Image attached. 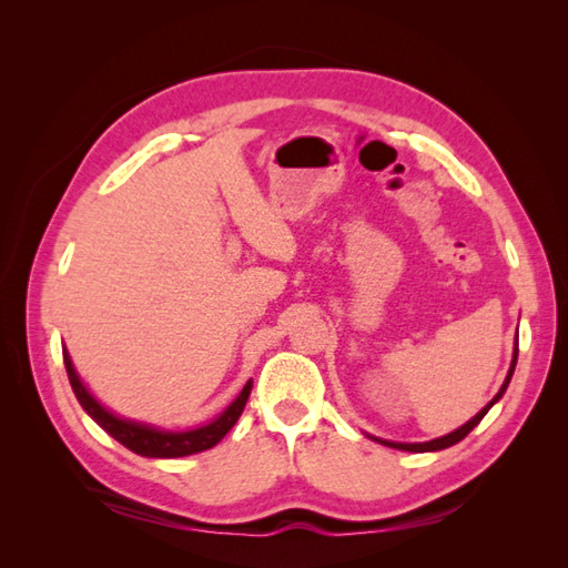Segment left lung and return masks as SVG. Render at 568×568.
Segmentation results:
<instances>
[{
	"instance_id": "left-lung-1",
	"label": "left lung",
	"mask_w": 568,
	"mask_h": 568,
	"mask_svg": "<svg viewBox=\"0 0 568 568\" xmlns=\"http://www.w3.org/2000/svg\"><path fill=\"white\" fill-rule=\"evenodd\" d=\"M517 357H519V341H517V346H514V357H511V367H509V372H507V379H505V384H503V388L497 390V395L495 398L478 412L476 417H471L467 424H462L459 428H455L453 434H448V436H440V438H434V440H426V443H393V440H382V438H374L376 443H384V445H388V448H395V450H407V453H436V450H443V448H450V445H455V443H459L464 436H467L471 428L486 417V412L503 398V393L507 390V386H509V382H511V374H514V367H517Z\"/></svg>"
}]
</instances>
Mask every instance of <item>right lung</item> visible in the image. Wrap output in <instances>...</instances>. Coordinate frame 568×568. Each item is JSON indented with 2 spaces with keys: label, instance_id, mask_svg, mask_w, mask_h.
Masks as SVG:
<instances>
[{
  "label": "right lung",
  "instance_id": "1",
  "mask_svg": "<svg viewBox=\"0 0 568 568\" xmlns=\"http://www.w3.org/2000/svg\"><path fill=\"white\" fill-rule=\"evenodd\" d=\"M63 365L68 372V382H71L73 393H75L78 403L82 405V409L88 412V415L101 428H104L106 434H111L118 443H123L128 450L142 455V457L168 459V457H184V455L211 450L213 445H217L222 438L227 436V432L236 424V419L242 417V412H244L246 400L251 395V382H248L244 386V390L236 395V400L211 424L192 428V432H163V428H156V426L120 419L104 405H99L94 395L80 382V376L71 363V355H68V351H63Z\"/></svg>",
  "mask_w": 568,
  "mask_h": 568
}]
</instances>
